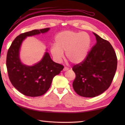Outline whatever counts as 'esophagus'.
Here are the masks:
<instances>
[{
  "label": "esophagus",
  "instance_id": "1",
  "mask_svg": "<svg viewBox=\"0 0 125 125\" xmlns=\"http://www.w3.org/2000/svg\"><path fill=\"white\" fill-rule=\"evenodd\" d=\"M68 69H69V68L65 67L64 68H63V71H67V70H68Z\"/></svg>",
  "mask_w": 125,
  "mask_h": 125
}]
</instances>
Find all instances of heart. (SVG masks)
Instances as JSON below:
<instances>
[{"instance_id": "obj_1", "label": "heart", "mask_w": 125, "mask_h": 125, "mask_svg": "<svg viewBox=\"0 0 125 125\" xmlns=\"http://www.w3.org/2000/svg\"><path fill=\"white\" fill-rule=\"evenodd\" d=\"M55 46H52L50 52L57 61L63 57V52L68 60L75 64L85 60L91 44L90 35L86 32L73 31H62L55 37Z\"/></svg>"}]
</instances>
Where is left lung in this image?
I'll return each instance as SVG.
<instances>
[{"label":"left lung","mask_w":125,"mask_h":125,"mask_svg":"<svg viewBox=\"0 0 125 125\" xmlns=\"http://www.w3.org/2000/svg\"><path fill=\"white\" fill-rule=\"evenodd\" d=\"M97 43L83 62L73 67V88L78 95L94 97L108 89L117 68V57L109 42L94 33Z\"/></svg>","instance_id":"8db88e82"}]
</instances>
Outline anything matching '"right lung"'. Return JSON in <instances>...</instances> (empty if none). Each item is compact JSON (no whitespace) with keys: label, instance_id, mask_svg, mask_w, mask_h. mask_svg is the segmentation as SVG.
<instances>
[{"label":"right lung","instance_id":"obj_1","mask_svg":"<svg viewBox=\"0 0 125 125\" xmlns=\"http://www.w3.org/2000/svg\"><path fill=\"white\" fill-rule=\"evenodd\" d=\"M49 29L34 30L20 34L8 50L6 67L10 81L16 89L27 96L44 94L50 88L53 78L64 68L63 65L54 62L47 52L40 62L33 66H26L20 62L19 49L23 40L27 36L46 33Z\"/></svg>","mask_w":125,"mask_h":125}]
</instances>
